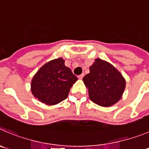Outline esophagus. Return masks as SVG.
Segmentation results:
<instances>
[{
  "instance_id": "34e87169",
  "label": "esophagus",
  "mask_w": 149,
  "mask_h": 149,
  "mask_svg": "<svg viewBox=\"0 0 149 149\" xmlns=\"http://www.w3.org/2000/svg\"><path fill=\"white\" fill-rule=\"evenodd\" d=\"M84 73H82V74L79 75V76H78V78H79V79H82L83 77H84Z\"/></svg>"
}]
</instances>
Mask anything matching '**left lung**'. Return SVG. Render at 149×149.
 Masks as SVG:
<instances>
[{"label":"left lung","instance_id":"obj_1","mask_svg":"<svg viewBox=\"0 0 149 149\" xmlns=\"http://www.w3.org/2000/svg\"><path fill=\"white\" fill-rule=\"evenodd\" d=\"M90 100L101 107H110L121 98L126 81L121 73L109 62L95 59L90 73L83 78Z\"/></svg>","mask_w":149,"mask_h":149}]
</instances>
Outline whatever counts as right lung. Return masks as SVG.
Returning a JSON list of instances; mask_svg holds the SVG:
<instances>
[{
  "label": "right lung",
  "mask_w": 149,
  "mask_h": 149,
  "mask_svg": "<svg viewBox=\"0 0 149 149\" xmlns=\"http://www.w3.org/2000/svg\"><path fill=\"white\" fill-rule=\"evenodd\" d=\"M77 80L62 58L43 65L31 81V92L35 98L48 105H55L66 99L70 87Z\"/></svg>",
  "instance_id": "obj_1"
}]
</instances>
